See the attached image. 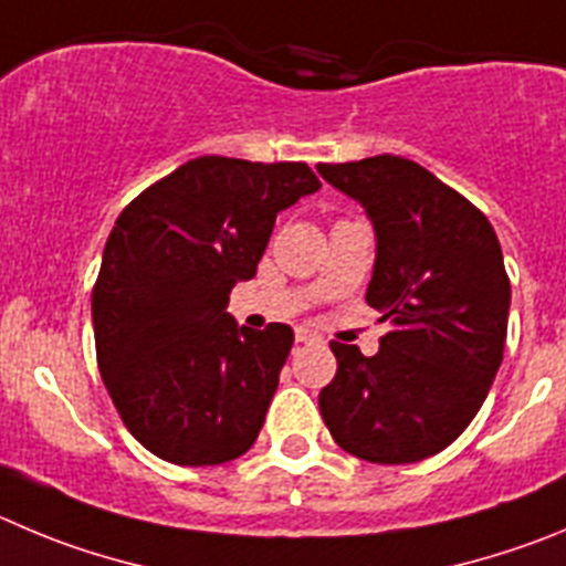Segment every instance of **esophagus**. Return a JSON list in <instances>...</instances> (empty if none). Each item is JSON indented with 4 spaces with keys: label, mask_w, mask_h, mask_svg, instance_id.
<instances>
[{
    "label": "esophagus",
    "mask_w": 566,
    "mask_h": 566,
    "mask_svg": "<svg viewBox=\"0 0 566 566\" xmlns=\"http://www.w3.org/2000/svg\"><path fill=\"white\" fill-rule=\"evenodd\" d=\"M295 340H298V343H318L321 337L315 335V332H310V329H295Z\"/></svg>",
    "instance_id": "esophagus-1"
}]
</instances>
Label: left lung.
<instances>
[{"label":"left lung","mask_w":566,"mask_h":566,"mask_svg":"<svg viewBox=\"0 0 566 566\" xmlns=\"http://www.w3.org/2000/svg\"><path fill=\"white\" fill-rule=\"evenodd\" d=\"M377 231L368 307L390 329L379 352L332 340L337 374L318 396L332 438L368 463L447 450L478 416L503 363L511 282L489 218L402 156L318 164Z\"/></svg>","instance_id":"1"}]
</instances>
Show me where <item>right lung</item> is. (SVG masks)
I'll use <instances>...</instances> for the list:
<instances>
[{
  "label": "right lung",
  "instance_id": "1",
  "mask_svg": "<svg viewBox=\"0 0 566 566\" xmlns=\"http://www.w3.org/2000/svg\"><path fill=\"white\" fill-rule=\"evenodd\" d=\"M321 189L304 161L200 156L116 218L92 290L97 366L130 436L178 467H218L256 441L293 346L226 313L256 276L276 214Z\"/></svg>",
  "mask_w": 566,
  "mask_h": 566
}]
</instances>
